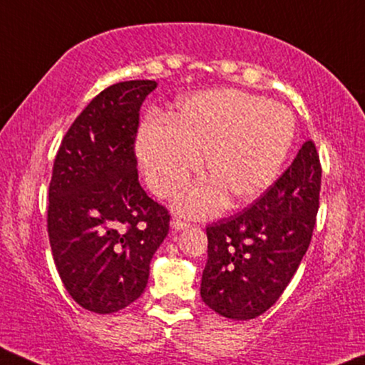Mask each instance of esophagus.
Listing matches in <instances>:
<instances>
[{"mask_svg":"<svg viewBox=\"0 0 365 365\" xmlns=\"http://www.w3.org/2000/svg\"><path fill=\"white\" fill-rule=\"evenodd\" d=\"M170 225H172L173 230H177V232H178V230L187 229L188 227V222H185V220H182V219H178V217H175V219L172 220V224H170Z\"/></svg>","mask_w":365,"mask_h":365,"instance_id":"34e87169","label":"esophagus"}]
</instances>
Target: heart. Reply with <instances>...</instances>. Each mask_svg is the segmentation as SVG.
I'll list each match as a JSON object with an SVG mask.
<instances>
[{"label":"heart","instance_id":"b5f03b06","mask_svg":"<svg viewBox=\"0 0 365 365\" xmlns=\"http://www.w3.org/2000/svg\"><path fill=\"white\" fill-rule=\"evenodd\" d=\"M293 113L262 96L237 89L209 91L183 101L172 119H150L138 133V158L150 187L172 197L200 168L210 180L183 193L178 210L215 214L229 195L236 205L264 193L293 146Z\"/></svg>","mask_w":365,"mask_h":365}]
</instances>
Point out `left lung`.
Wrapping results in <instances>:
<instances>
[{
  "label": "left lung",
  "instance_id": "left-lung-1",
  "mask_svg": "<svg viewBox=\"0 0 365 365\" xmlns=\"http://www.w3.org/2000/svg\"><path fill=\"white\" fill-rule=\"evenodd\" d=\"M322 168L313 141L259 200L207 227L200 297L215 313L251 320L269 310L310 246Z\"/></svg>",
  "mask_w": 365,
  "mask_h": 365
}]
</instances>
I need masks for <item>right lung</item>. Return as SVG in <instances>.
I'll return each instance as SVG.
<instances>
[{"mask_svg": "<svg viewBox=\"0 0 365 365\" xmlns=\"http://www.w3.org/2000/svg\"><path fill=\"white\" fill-rule=\"evenodd\" d=\"M155 81L109 86L63 136L48 188V237L68 294L86 310L114 313L145 292L170 215L136 172L140 109Z\"/></svg>", "mask_w": 365, "mask_h": 365, "instance_id": "obj_1", "label": "right lung"}]
</instances>
